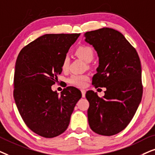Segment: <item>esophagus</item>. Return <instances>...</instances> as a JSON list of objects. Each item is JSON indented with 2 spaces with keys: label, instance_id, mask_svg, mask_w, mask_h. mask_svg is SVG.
<instances>
[{
  "label": "esophagus",
  "instance_id": "1",
  "mask_svg": "<svg viewBox=\"0 0 155 155\" xmlns=\"http://www.w3.org/2000/svg\"><path fill=\"white\" fill-rule=\"evenodd\" d=\"M81 91L82 97H83V98H85V96H86V91L84 90V89H81Z\"/></svg>",
  "mask_w": 155,
  "mask_h": 155
}]
</instances>
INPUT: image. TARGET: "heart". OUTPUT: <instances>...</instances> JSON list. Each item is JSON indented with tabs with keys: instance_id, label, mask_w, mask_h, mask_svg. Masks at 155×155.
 <instances>
[{
	"instance_id": "heart-1",
	"label": "heart",
	"mask_w": 155,
	"mask_h": 155,
	"mask_svg": "<svg viewBox=\"0 0 155 155\" xmlns=\"http://www.w3.org/2000/svg\"><path fill=\"white\" fill-rule=\"evenodd\" d=\"M76 54L80 58H81L86 62L89 63L94 59V51L88 46H80L76 49ZM70 59L69 56L64 57L62 63H61V69L63 71H67L69 68ZM88 77L86 75H79V74H74L69 78V81L71 84L77 86H84L86 81H88Z\"/></svg>"
}]
</instances>
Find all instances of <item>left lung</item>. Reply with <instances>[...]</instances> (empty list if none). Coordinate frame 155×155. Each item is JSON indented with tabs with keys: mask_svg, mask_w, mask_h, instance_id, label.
<instances>
[{
	"mask_svg": "<svg viewBox=\"0 0 155 155\" xmlns=\"http://www.w3.org/2000/svg\"><path fill=\"white\" fill-rule=\"evenodd\" d=\"M98 57L97 73L92 84L105 87L103 98L88 91V120L98 135L111 136L120 133L135 115L142 96V69L137 51L122 33L104 28L84 35Z\"/></svg>",
	"mask_w": 155,
	"mask_h": 155,
	"instance_id": "8db88e82",
	"label": "left lung"
}]
</instances>
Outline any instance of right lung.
<instances>
[{
  "label": "right lung",
  "mask_w": 155,
  "mask_h": 155,
  "mask_svg": "<svg viewBox=\"0 0 155 155\" xmlns=\"http://www.w3.org/2000/svg\"><path fill=\"white\" fill-rule=\"evenodd\" d=\"M80 34H46L22 49L14 74L15 102L31 130L47 138L57 137L69 126L80 91L68 86L60 96L51 86L62 71L64 57Z\"/></svg>",
  "instance_id": "right-lung-1"
}]
</instances>
